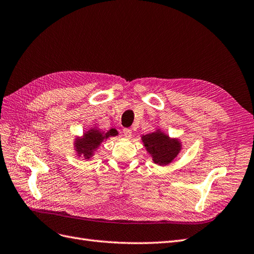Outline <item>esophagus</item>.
Segmentation results:
<instances>
[{"instance_id":"esophagus-1","label":"esophagus","mask_w":254,"mask_h":254,"mask_svg":"<svg viewBox=\"0 0 254 254\" xmlns=\"http://www.w3.org/2000/svg\"><path fill=\"white\" fill-rule=\"evenodd\" d=\"M123 135H125L126 138L129 139L132 137V129L131 128H123Z\"/></svg>"}]
</instances>
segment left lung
I'll use <instances>...</instances> for the list:
<instances>
[{"mask_svg":"<svg viewBox=\"0 0 254 254\" xmlns=\"http://www.w3.org/2000/svg\"><path fill=\"white\" fill-rule=\"evenodd\" d=\"M141 141L150 154L152 162L159 166H168L182 150V142L179 138L171 137L161 128L142 135Z\"/></svg>","mask_w":254,"mask_h":254,"instance_id":"left-lung-1","label":"left lung"}]
</instances>
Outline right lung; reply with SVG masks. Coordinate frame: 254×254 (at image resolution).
Here are the masks:
<instances>
[{
	"label": "right lung",
	"mask_w": 254,
	"mask_h": 254,
	"mask_svg": "<svg viewBox=\"0 0 254 254\" xmlns=\"http://www.w3.org/2000/svg\"><path fill=\"white\" fill-rule=\"evenodd\" d=\"M117 135V129L114 127L105 132L96 126L91 127L89 129L85 131L82 136H76L73 139V148L76 156L84 157V159L88 161L95 155L101 143L107 140L110 137Z\"/></svg>",
	"instance_id": "right-lung-1"
}]
</instances>
